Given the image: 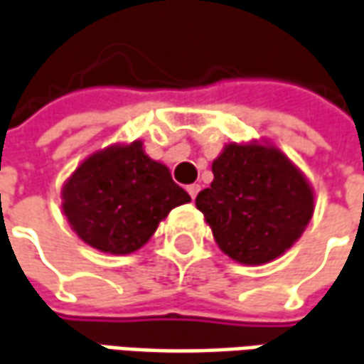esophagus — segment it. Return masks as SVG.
Here are the masks:
<instances>
[{
    "mask_svg": "<svg viewBox=\"0 0 364 364\" xmlns=\"http://www.w3.org/2000/svg\"><path fill=\"white\" fill-rule=\"evenodd\" d=\"M199 191H201V187H199L197 183H193V185H189V187H187V193L191 195V199H195V197H197V193H199Z\"/></svg>",
    "mask_w": 364,
    "mask_h": 364,
    "instance_id": "34e87169",
    "label": "esophagus"
}]
</instances>
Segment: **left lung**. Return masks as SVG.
I'll return each instance as SVG.
<instances>
[{"mask_svg": "<svg viewBox=\"0 0 364 364\" xmlns=\"http://www.w3.org/2000/svg\"><path fill=\"white\" fill-rule=\"evenodd\" d=\"M211 169V187L195 205L229 259L265 265L299 241L315 213V191L277 145L227 143Z\"/></svg>", "mask_w": 364, "mask_h": 364, "instance_id": "obj_1", "label": "left lung"}]
</instances>
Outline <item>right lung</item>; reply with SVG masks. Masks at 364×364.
<instances>
[{"label": "right lung", "mask_w": 364, "mask_h": 364, "mask_svg": "<svg viewBox=\"0 0 364 364\" xmlns=\"http://www.w3.org/2000/svg\"><path fill=\"white\" fill-rule=\"evenodd\" d=\"M189 201L169 167L145 153L143 141L93 151L61 189V209L73 233L109 255L139 251L169 211Z\"/></svg>", "instance_id": "add662e5"}]
</instances>
